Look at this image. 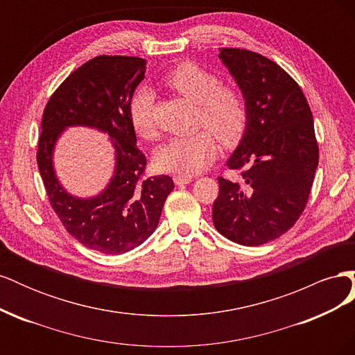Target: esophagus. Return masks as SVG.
<instances>
[{
  "mask_svg": "<svg viewBox=\"0 0 355 355\" xmlns=\"http://www.w3.org/2000/svg\"><path fill=\"white\" fill-rule=\"evenodd\" d=\"M173 179H175V184H176V185H185V184H191V182L194 180V178H192V176H180V175L175 176Z\"/></svg>",
  "mask_w": 355,
  "mask_h": 355,
  "instance_id": "esophagus-1",
  "label": "esophagus"
}]
</instances>
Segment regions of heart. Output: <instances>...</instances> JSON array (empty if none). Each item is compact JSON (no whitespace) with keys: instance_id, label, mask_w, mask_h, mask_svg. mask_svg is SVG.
Segmentation results:
<instances>
[{"instance_id":"obj_1","label":"heart","mask_w":355,"mask_h":355,"mask_svg":"<svg viewBox=\"0 0 355 355\" xmlns=\"http://www.w3.org/2000/svg\"><path fill=\"white\" fill-rule=\"evenodd\" d=\"M163 81L182 98L198 105V124L210 128L222 144L230 145L241 137L247 125L245 102L240 93L223 89L216 75L202 69L194 62H182L166 73ZM153 108V93L148 89L137 90L130 102V123L136 135L144 139L155 136ZM214 135L209 130H200L188 136L168 139L157 149V166L182 176L198 173L216 157L218 145Z\"/></svg>"}]
</instances>
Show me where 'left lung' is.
<instances>
[{
	"label": "left lung",
	"instance_id": "left-lung-1",
	"mask_svg": "<svg viewBox=\"0 0 355 355\" xmlns=\"http://www.w3.org/2000/svg\"><path fill=\"white\" fill-rule=\"evenodd\" d=\"M219 59L237 83L247 106V125L228 158L243 180L219 178L213 225L241 245L272 241L302 214L318 166L309 105L296 81L268 58L220 49Z\"/></svg>",
	"mask_w": 355,
	"mask_h": 355
}]
</instances>
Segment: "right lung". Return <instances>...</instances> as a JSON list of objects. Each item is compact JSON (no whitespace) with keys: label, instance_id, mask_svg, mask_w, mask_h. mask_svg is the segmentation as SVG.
I'll return each mask as SVG.
<instances>
[{"label":"right lung","instance_id":"obj_1","mask_svg":"<svg viewBox=\"0 0 355 355\" xmlns=\"http://www.w3.org/2000/svg\"><path fill=\"white\" fill-rule=\"evenodd\" d=\"M145 71L141 58H94L59 85L42 114L37 163L51 207L75 240L105 254L130 252L151 237L175 188L170 176L144 178L146 158L136 146L130 102ZM69 126L94 128L112 139L114 173L98 196L69 195L55 175L54 148Z\"/></svg>","mask_w":355,"mask_h":355}]
</instances>
